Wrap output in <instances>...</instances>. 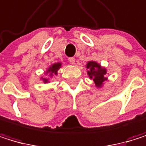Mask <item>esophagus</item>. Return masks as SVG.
<instances>
[{"label":"esophagus","mask_w":146,"mask_h":146,"mask_svg":"<svg viewBox=\"0 0 146 146\" xmlns=\"http://www.w3.org/2000/svg\"><path fill=\"white\" fill-rule=\"evenodd\" d=\"M68 61H69L71 64H72V65L75 64V59H74V58H69V59H68Z\"/></svg>","instance_id":"34e87169"}]
</instances>
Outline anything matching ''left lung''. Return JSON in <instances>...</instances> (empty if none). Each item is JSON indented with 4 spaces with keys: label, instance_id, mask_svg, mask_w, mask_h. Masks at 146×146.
Returning <instances> with one entry per match:
<instances>
[{
    "label": "left lung",
    "instance_id": "left-lung-1",
    "mask_svg": "<svg viewBox=\"0 0 146 146\" xmlns=\"http://www.w3.org/2000/svg\"><path fill=\"white\" fill-rule=\"evenodd\" d=\"M86 68L89 70L87 71V74L90 79L94 81L96 86L100 87L103 82L106 80V69L101 67V66L95 61H89L86 64Z\"/></svg>",
    "mask_w": 146,
    "mask_h": 146
}]
</instances>
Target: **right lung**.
<instances>
[{
	"label": "right lung",
	"mask_w": 146,
	"mask_h": 146,
	"mask_svg": "<svg viewBox=\"0 0 146 146\" xmlns=\"http://www.w3.org/2000/svg\"><path fill=\"white\" fill-rule=\"evenodd\" d=\"M60 66H61V63H55V64H54V65H52L49 68H48V70L46 71V74H47V72H49V74H50V76H53L54 74H57V72H58V70L60 68ZM42 80H43V81L45 82V83H46L47 81H48V79H46V78H42Z\"/></svg>",
	"instance_id": "right-lung-1"
}]
</instances>
